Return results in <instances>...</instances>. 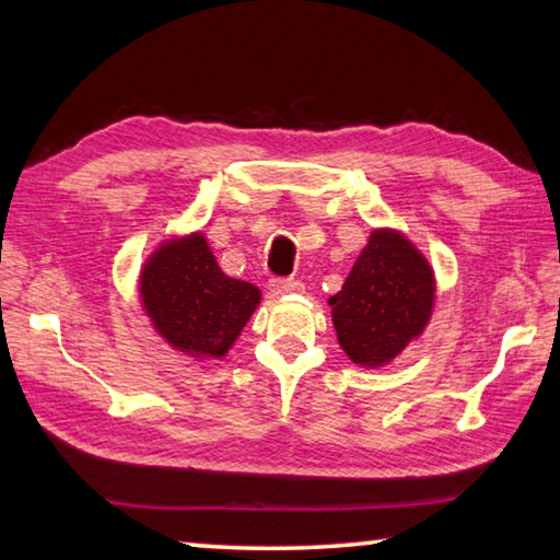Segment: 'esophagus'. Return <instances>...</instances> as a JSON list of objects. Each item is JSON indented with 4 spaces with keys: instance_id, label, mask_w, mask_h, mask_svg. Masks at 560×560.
<instances>
[{
    "instance_id": "1",
    "label": "esophagus",
    "mask_w": 560,
    "mask_h": 560,
    "mask_svg": "<svg viewBox=\"0 0 560 560\" xmlns=\"http://www.w3.org/2000/svg\"><path fill=\"white\" fill-rule=\"evenodd\" d=\"M269 287L273 293H301L303 283L296 279H271Z\"/></svg>"
}]
</instances>
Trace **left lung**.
<instances>
[{"mask_svg": "<svg viewBox=\"0 0 560 560\" xmlns=\"http://www.w3.org/2000/svg\"><path fill=\"white\" fill-rule=\"evenodd\" d=\"M328 303L340 348L355 365L383 368L422 334L434 306V273L395 230H373Z\"/></svg>", "mask_w": 560, "mask_h": 560, "instance_id": "8db88e82", "label": "left lung"}]
</instances>
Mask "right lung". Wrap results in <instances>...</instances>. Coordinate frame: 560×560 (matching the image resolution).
<instances>
[{"label":"right lung","mask_w":560,"mask_h":560,"mask_svg":"<svg viewBox=\"0 0 560 560\" xmlns=\"http://www.w3.org/2000/svg\"><path fill=\"white\" fill-rule=\"evenodd\" d=\"M138 289L158 334L192 358L226 355L261 301L254 283L226 277L202 232L160 244Z\"/></svg>","instance_id":"1"}]
</instances>
